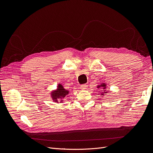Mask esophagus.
Wrapping results in <instances>:
<instances>
[{
	"mask_svg": "<svg viewBox=\"0 0 153 153\" xmlns=\"http://www.w3.org/2000/svg\"><path fill=\"white\" fill-rule=\"evenodd\" d=\"M87 87H88V85H87V84H83V85H82L80 86V89H83V90H84V89H87Z\"/></svg>",
	"mask_w": 153,
	"mask_h": 153,
	"instance_id": "esophagus-1",
	"label": "esophagus"
}]
</instances>
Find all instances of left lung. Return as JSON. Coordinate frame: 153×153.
Here are the masks:
<instances>
[{"label":"left lung","mask_w":153,"mask_h":153,"mask_svg":"<svg viewBox=\"0 0 153 153\" xmlns=\"http://www.w3.org/2000/svg\"><path fill=\"white\" fill-rule=\"evenodd\" d=\"M98 88H101V89L103 90V91L101 90V96H103L105 94H106V92H107V91H106L105 89H106V84H105V83H102L101 85H98Z\"/></svg>","instance_id":"left-lung-1"}]
</instances>
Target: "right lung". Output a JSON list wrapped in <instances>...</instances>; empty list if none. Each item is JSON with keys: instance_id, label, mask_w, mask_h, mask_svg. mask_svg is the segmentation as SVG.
<instances>
[{"instance_id": "add662e5", "label": "right lung", "mask_w": 153, "mask_h": 153, "mask_svg": "<svg viewBox=\"0 0 153 153\" xmlns=\"http://www.w3.org/2000/svg\"><path fill=\"white\" fill-rule=\"evenodd\" d=\"M68 94L69 91L64 89L61 84H59L57 90L52 92L51 96L54 101L58 102V99L64 98ZM61 101H62V100H61Z\"/></svg>"}]
</instances>
